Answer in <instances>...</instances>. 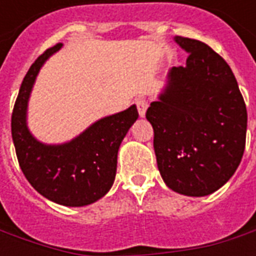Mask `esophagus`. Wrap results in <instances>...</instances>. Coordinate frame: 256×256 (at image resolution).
<instances>
[{"instance_id": "obj_1", "label": "esophagus", "mask_w": 256, "mask_h": 256, "mask_svg": "<svg viewBox=\"0 0 256 256\" xmlns=\"http://www.w3.org/2000/svg\"><path fill=\"white\" fill-rule=\"evenodd\" d=\"M136 106H138V112H139V116L140 117H144L146 116L147 108H148V104L144 98H138L136 100Z\"/></svg>"}]
</instances>
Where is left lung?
<instances>
[{
  "mask_svg": "<svg viewBox=\"0 0 256 256\" xmlns=\"http://www.w3.org/2000/svg\"><path fill=\"white\" fill-rule=\"evenodd\" d=\"M188 53L173 66L146 117L162 180L186 196H206L226 184L243 158L247 109L226 61L200 40L174 36Z\"/></svg>",
  "mask_w": 256,
  "mask_h": 256,
  "instance_id": "8db88e82",
  "label": "left lung"
}]
</instances>
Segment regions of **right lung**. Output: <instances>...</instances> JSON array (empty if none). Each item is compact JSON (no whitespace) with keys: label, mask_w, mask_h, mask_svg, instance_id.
I'll return each mask as SVG.
<instances>
[{"label":"right lung","mask_w":256,"mask_h":256,"mask_svg":"<svg viewBox=\"0 0 256 256\" xmlns=\"http://www.w3.org/2000/svg\"><path fill=\"white\" fill-rule=\"evenodd\" d=\"M56 44L31 65L12 113V139L24 176L36 191L57 204L83 207L100 200L113 186L117 154L139 113L136 105L106 116L64 143L38 140L28 128V102L40 68L58 52Z\"/></svg>","instance_id":"1"}]
</instances>
